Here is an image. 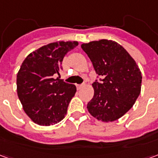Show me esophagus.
I'll list each match as a JSON object with an SVG mask.
<instances>
[{
  "mask_svg": "<svg viewBox=\"0 0 158 158\" xmlns=\"http://www.w3.org/2000/svg\"><path fill=\"white\" fill-rule=\"evenodd\" d=\"M85 85H76V87H77V89H80L82 87H84Z\"/></svg>",
  "mask_w": 158,
  "mask_h": 158,
  "instance_id": "34e87169",
  "label": "esophagus"
}]
</instances>
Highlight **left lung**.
I'll return each mask as SVG.
<instances>
[{
	"instance_id": "1",
	"label": "left lung",
	"mask_w": 158,
	"mask_h": 158,
	"mask_svg": "<svg viewBox=\"0 0 158 158\" xmlns=\"http://www.w3.org/2000/svg\"><path fill=\"white\" fill-rule=\"evenodd\" d=\"M102 79L92 84L94 96L87 109L102 122H113L129 111L141 89V72L125 49L113 40H101L81 45Z\"/></svg>"
}]
</instances>
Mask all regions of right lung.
<instances>
[{
	"label": "right lung",
	"instance_id": "add662e5",
	"mask_svg": "<svg viewBox=\"0 0 158 158\" xmlns=\"http://www.w3.org/2000/svg\"><path fill=\"white\" fill-rule=\"evenodd\" d=\"M79 43L53 42L24 59L17 74V92L25 113L39 125L50 126L64 118L76 86L58 78L65 55Z\"/></svg>",
	"mask_w": 158,
	"mask_h": 158
}]
</instances>
